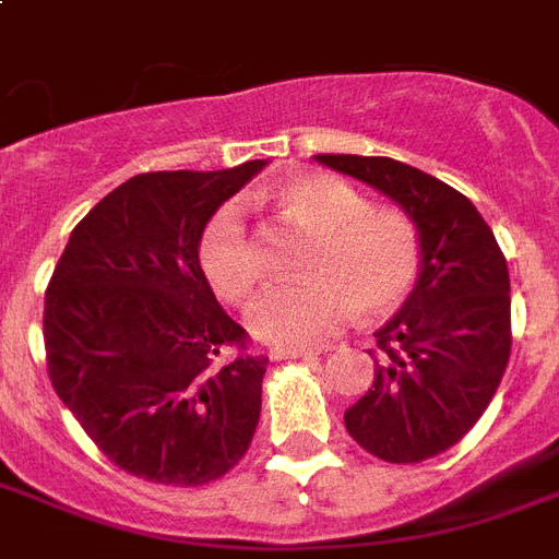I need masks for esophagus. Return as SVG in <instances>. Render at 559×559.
Returning <instances> with one entry per match:
<instances>
[{
    "mask_svg": "<svg viewBox=\"0 0 559 559\" xmlns=\"http://www.w3.org/2000/svg\"><path fill=\"white\" fill-rule=\"evenodd\" d=\"M313 357V350L305 348H270L272 362H281V359H307Z\"/></svg>",
    "mask_w": 559,
    "mask_h": 559,
    "instance_id": "34e87169",
    "label": "esophagus"
}]
</instances>
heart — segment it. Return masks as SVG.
<instances>
[{
    "label": "heart",
    "mask_w": 559,
    "mask_h": 559,
    "mask_svg": "<svg viewBox=\"0 0 559 559\" xmlns=\"http://www.w3.org/2000/svg\"><path fill=\"white\" fill-rule=\"evenodd\" d=\"M287 223L310 235L298 270L305 278L263 289L246 324L254 340L316 348L350 322L357 307L385 316L406 301L420 272L415 223L371 209L357 188L328 174L289 179L272 193ZM200 266L211 289L231 305L252 296L263 275L261 249L235 205L219 209L200 237Z\"/></svg>",
    "instance_id": "heart-1"
}]
</instances>
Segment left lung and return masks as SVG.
<instances>
[{
    "label": "left lung",
    "mask_w": 559,
    "mask_h": 559,
    "mask_svg": "<svg viewBox=\"0 0 559 559\" xmlns=\"http://www.w3.org/2000/svg\"><path fill=\"white\" fill-rule=\"evenodd\" d=\"M316 162L397 202L420 237L415 289L373 333V382L345 412V429L391 464L432 459L476 426L508 368L504 254L476 205L424 170L350 153H322Z\"/></svg>",
    "instance_id": "left-lung-1"
}]
</instances>
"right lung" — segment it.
<instances>
[{"instance_id": "add662e5", "label": "right lung", "mask_w": 559, "mask_h": 559, "mask_svg": "<svg viewBox=\"0 0 559 559\" xmlns=\"http://www.w3.org/2000/svg\"><path fill=\"white\" fill-rule=\"evenodd\" d=\"M263 165L127 179L74 226L48 281L57 397L112 464L156 485L226 476L258 429L270 359L246 354V331L217 305L200 237Z\"/></svg>"}]
</instances>
